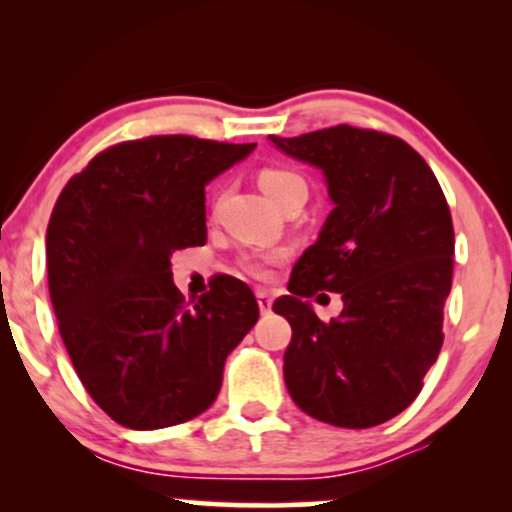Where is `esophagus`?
<instances>
[{"mask_svg":"<svg viewBox=\"0 0 512 512\" xmlns=\"http://www.w3.org/2000/svg\"><path fill=\"white\" fill-rule=\"evenodd\" d=\"M257 305H260V313L267 315L272 310V293L257 291Z\"/></svg>","mask_w":512,"mask_h":512,"instance_id":"1","label":"esophagus"}]
</instances>
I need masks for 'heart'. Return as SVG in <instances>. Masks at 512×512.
Returning <instances> with one entry per match:
<instances>
[{
    "label": "heart",
    "mask_w": 512,
    "mask_h": 512,
    "mask_svg": "<svg viewBox=\"0 0 512 512\" xmlns=\"http://www.w3.org/2000/svg\"><path fill=\"white\" fill-rule=\"evenodd\" d=\"M260 187L276 207L293 195L308 197V185H305L303 175H298L296 170L289 168H264L260 173ZM276 260H279V255H255L245 260V267H248L250 274L267 276L269 267H272Z\"/></svg>",
    "instance_id": "b5f03b06"
}]
</instances>
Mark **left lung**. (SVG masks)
<instances>
[{"label": "left lung", "mask_w": 512, "mask_h": 512, "mask_svg": "<svg viewBox=\"0 0 512 512\" xmlns=\"http://www.w3.org/2000/svg\"><path fill=\"white\" fill-rule=\"evenodd\" d=\"M276 149L317 168L334 209L274 313L291 325L284 380L317 421L370 428L397 416L424 387L443 346L455 233L428 163L402 139L339 125ZM339 292L345 310L322 323L307 301Z\"/></svg>", "instance_id": "left-lung-1"}]
</instances>
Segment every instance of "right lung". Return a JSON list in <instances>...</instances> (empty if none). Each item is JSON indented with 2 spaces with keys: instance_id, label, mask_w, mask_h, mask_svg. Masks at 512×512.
I'll return each mask as SVG.
<instances>
[{
  "instance_id": "1",
  "label": "right lung",
  "mask_w": 512,
  "mask_h": 512,
  "mask_svg": "<svg viewBox=\"0 0 512 512\" xmlns=\"http://www.w3.org/2000/svg\"><path fill=\"white\" fill-rule=\"evenodd\" d=\"M257 144L149 137L76 173L48 226L50 301L76 375L134 431L190 421L214 404L223 363L260 308L233 276L185 303L170 257L207 243L204 187Z\"/></svg>"
}]
</instances>
